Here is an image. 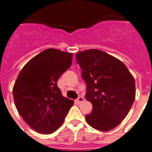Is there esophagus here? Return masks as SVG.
<instances>
[{"instance_id": "1", "label": "esophagus", "mask_w": 152, "mask_h": 152, "mask_svg": "<svg viewBox=\"0 0 152 152\" xmlns=\"http://www.w3.org/2000/svg\"><path fill=\"white\" fill-rule=\"evenodd\" d=\"M84 101H85V99H84V98H83V97H79V98L76 100V103L81 104V103H82Z\"/></svg>"}]
</instances>
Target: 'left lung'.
<instances>
[{"label": "left lung", "mask_w": 152, "mask_h": 152, "mask_svg": "<svg viewBox=\"0 0 152 152\" xmlns=\"http://www.w3.org/2000/svg\"><path fill=\"white\" fill-rule=\"evenodd\" d=\"M87 84L85 98L93 106L88 124L101 132L116 128L128 114L135 99V82L124 63L98 49L76 54Z\"/></svg>", "instance_id": "obj_1"}]
</instances>
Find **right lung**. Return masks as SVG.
<instances>
[{"label": "right lung", "instance_id": "right-lung-1", "mask_svg": "<svg viewBox=\"0 0 152 152\" xmlns=\"http://www.w3.org/2000/svg\"><path fill=\"white\" fill-rule=\"evenodd\" d=\"M73 54L48 48L31 58L18 75L13 87L16 108L35 132L51 134L63 124L73 100L64 97L57 85L71 67Z\"/></svg>", "mask_w": 152, "mask_h": 152}]
</instances>
